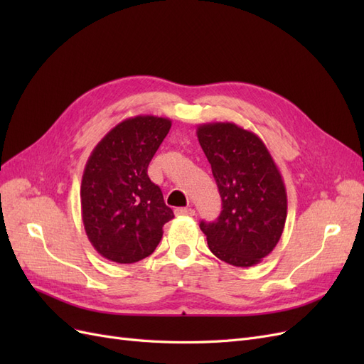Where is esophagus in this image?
<instances>
[{
	"label": "esophagus",
	"instance_id": "1",
	"mask_svg": "<svg viewBox=\"0 0 364 364\" xmlns=\"http://www.w3.org/2000/svg\"><path fill=\"white\" fill-rule=\"evenodd\" d=\"M174 213H176V215H179V217H193V215H196V211L191 208H176Z\"/></svg>",
	"mask_w": 364,
	"mask_h": 364
}]
</instances>
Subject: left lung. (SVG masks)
Here are the masks:
<instances>
[{"mask_svg":"<svg viewBox=\"0 0 364 364\" xmlns=\"http://www.w3.org/2000/svg\"><path fill=\"white\" fill-rule=\"evenodd\" d=\"M222 197L217 222H200L209 250L237 267L261 262L278 245L287 218V191L262 139L235 123L197 127Z\"/></svg>","mask_w":364,"mask_h":364,"instance_id":"1","label":"left lung"}]
</instances>
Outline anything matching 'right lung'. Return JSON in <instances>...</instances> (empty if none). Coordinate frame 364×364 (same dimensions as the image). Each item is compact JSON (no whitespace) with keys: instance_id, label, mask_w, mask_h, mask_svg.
I'll return each instance as SVG.
<instances>
[{"instance_id":"obj_1","label":"right lung","mask_w":364,"mask_h":364,"mask_svg":"<svg viewBox=\"0 0 364 364\" xmlns=\"http://www.w3.org/2000/svg\"><path fill=\"white\" fill-rule=\"evenodd\" d=\"M171 119L138 115L121 121L85 165L80 205L87 240L109 261L132 264L151 255L174 217L147 167Z\"/></svg>"}]
</instances>
